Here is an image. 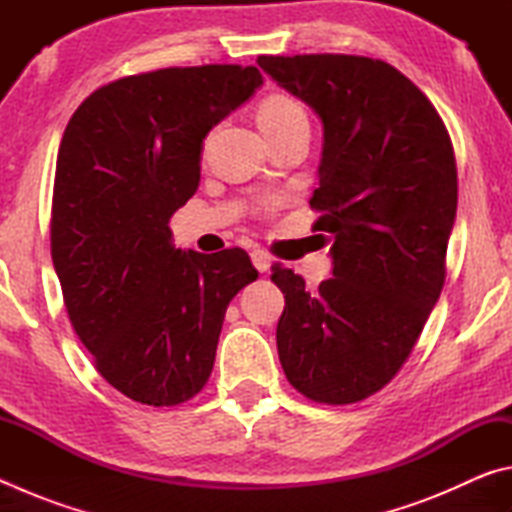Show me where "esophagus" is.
<instances>
[{
    "label": "esophagus",
    "instance_id": "1",
    "mask_svg": "<svg viewBox=\"0 0 512 512\" xmlns=\"http://www.w3.org/2000/svg\"><path fill=\"white\" fill-rule=\"evenodd\" d=\"M250 259H253V266L257 268L259 273H266L268 268H271V255L266 253V250H253V253H250Z\"/></svg>",
    "mask_w": 512,
    "mask_h": 512
}]
</instances>
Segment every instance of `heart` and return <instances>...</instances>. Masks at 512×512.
Instances as JSON below:
<instances>
[{
  "label": "heart",
  "instance_id": "b5f03b06",
  "mask_svg": "<svg viewBox=\"0 0 512 512\" xmlns=\"http://www.w3.org/2000/svg\"><path fill=\"white\" fill-rule=\"evenodd\" d=\"M257 119L259 128H262L268 140H273L277 135L291 133L296 128H309L307 112L302 108L298 99L289 97V94H271L266 97L257 108ZM275 205V198H264L259 207L262 210H271Z\"/></svg>",
  "mask_w": 512,
  "mask_h": 512
}]
</instances>
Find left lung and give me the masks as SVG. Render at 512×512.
<instances>
[{
    "label": "left lung",
    "mask_w": 512,
    "mask_h": 512,
    "mask_svg": "<svg viewBox=\"0 0 512 512\" xmlns=\"http://www.w3.org/2000/svg\"><path fill=\"white\" fill-rule=\"evenodd\" d=\"M257 63L323 121L309 205L334 259V277L318 291L273 268L287 302L277 354L309 400L361 402L400 372L443 291L458 203L454 146L418 85L384 60L302 54Z\"/></svg>",
    "instance_id": "1"
}]
</instances>
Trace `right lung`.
Segmentation results:
<instances>
[{
    "mask_svg": "<svg viewBox=\"0 0 512 512\" xmlns=\"http://www.w3.org/2000/svg\"><path fill=\"white\" fill-rule=\"evenodd\" d=\"M264 83L257 67H167L94 90L69 119L51 201V259L69 323L99 375L176 406L212 375L225 309L257 280L241 248L171 244L212 126Z\"/></svg>",
    "mask_w": 512,
    "mask_h": 512,
    "instance_id": "1",
    "label": "right lung"
}]
</instances>
